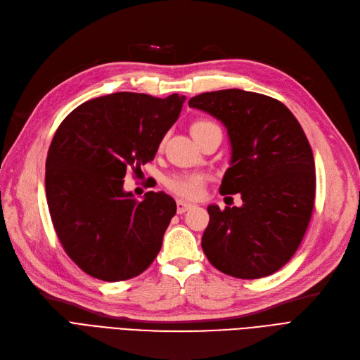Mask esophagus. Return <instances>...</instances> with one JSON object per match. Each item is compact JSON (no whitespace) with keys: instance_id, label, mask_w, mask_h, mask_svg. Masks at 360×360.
Here are the masks:
<instances>
[{"instance_id":"34e87169","label":"esophagus","mask_w":360,"mask_h":360,"mask_svg":"<svg viewBox=\"0 0 360 360\" xmlns=\"http://www.w3.org/2000/svg\"><path fill=\"white\" fill-rule=\"evenodd\" d=\"M191 207H194V205L187 203L184 200H176V212H178V214H185V212L190 210Z\"/></svg>"}]
</instances>
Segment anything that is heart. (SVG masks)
Instances as JSON below:
<instances>
[{
    "mask_svg": "<svg viewBox=\"0 0 360 360\" xmlns=\"http://www.w3.org/2000/svg\"><path fill=\"white\" fill-rule=\"evenodd\" d=\"M218 127L210 120H197L191 126L193 136L200 135V133ZM166 187L181 197L195 198L202 194L205 187V178L197 173H178V175H172L166 179Z\"/></svg>",
    "mask_w": 360,
    "mask_h": 360,
    "instance_id": "heart-1",
    "label": "heart"
}]
</instances>
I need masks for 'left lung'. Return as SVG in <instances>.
Wrapping results in <instances>:
<instances>
[{"mask_svg": "<svg viewBox=\"0 0 360 360\" xmlns=\"http://www.w3.org/2000/svg\"><path fill=\"white\" fill-rule=\"evenodd\" d=\"M188 105L227 129L231 158L219 193H238L243 202L207 206L205 255L233 277L270 276L294 257L311 218L316 172L307 136L282 102L259 93L206 91Z\"/></svg>", "mask_w": 360, "mask_h": 360, "instance_id": "1", "label": "left lung"}]
</instances>
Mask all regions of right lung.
<instances>
[{
    "label": "right lung",
    "mask_w": 360,
    "mask_h": 360,
    "mask_svg": "<svg viewBox=\"0 0 360 360\" xmlns=\"http://www.w3.org/2000/svg\"><path fill=\"white\" fill-rule=\"evenodd\" d=\"M185 96L160 99L118 91L87 101L66 117L46 160L50 217L70 258L91 277L120 282L150 267L176 214L163 191L136 200L126 172L155 157Z\"/></svg>",
    "instance_id": "obj_1"
}]
</instances>
